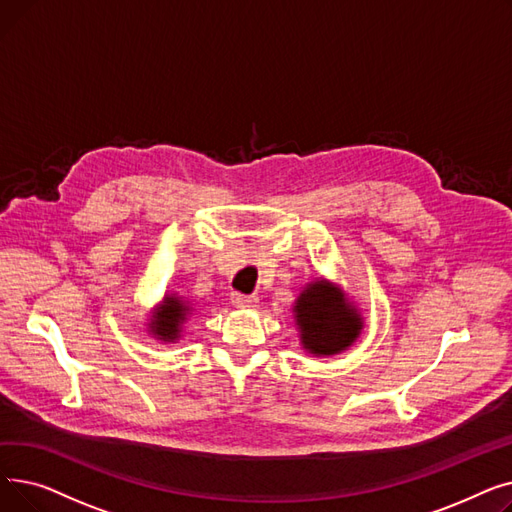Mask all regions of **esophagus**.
Masks as SVG:
<instances>
[{"instance_id":"1","label":"esophagus","mask_w":512,"mask_h":512,"mask_svg":"<svg viewBox=\"0 0 512 512\" xmlns=\"http://www.w3.org/2000/svg\"><path fill=\"white\" fill-rule=\"evenodd\" d=\"M232 303H234L236 307L247 309V307H257L259 299L255 297V294H240V292H232Z\"/></svg>"}]
</instances>
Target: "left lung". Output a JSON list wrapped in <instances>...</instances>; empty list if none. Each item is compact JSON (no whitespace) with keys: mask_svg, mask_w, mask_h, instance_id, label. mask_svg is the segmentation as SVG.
Returning a JSON list of instances; mask_svg holds the SVG:
<instances>
[{"mask_svg":"<svg viewBox=\"0 0 512 512\" xmlns=\"http://www.w3.org/2000/svg\"><path fill=\"white\" fill-rule=\"evenodd\" d=\"M294 311L303 344L313 355H336L351 346L361 332L355 309H348L338 290L324 280L309 284Z\"/></svg>","mask_w":512,"mask_h":512,"instance_id":"obj_1","label":"left lung"}]
</instances>
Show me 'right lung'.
Instances as JSON below:
<instances>
[{"mask_svg":"<svg viewBox=\"0 0 512 512\" xmlns=\"http://www.w3.org/2000/svg\"><path fill=\"white\" fill-rule=\"evenodd\" d=\"M191 311L186 307V303H182L180 299H166V305L164 309H161L155 319L151 321V328L153 332L164 338V340H174L178 338V332H180V324L182 319L186 317V313Z\"/></svg>","mask_w":512,"mask_h":512,"instance_id":"add662e5","label":"right lung"}]
</instances>
